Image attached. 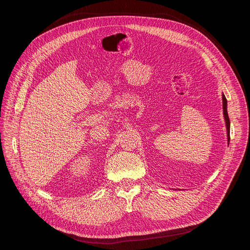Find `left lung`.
Returning <instances> with one entry per match:
<instances>
[{"instance_id": "8db88e82", "label": "left lung", "mask_w": 250, "mask_h": 250, "mask_svg": "<svg viewBox=\"0 0 250 250\" xmlns=\"http://www.w3.org/2000/svg\"><path fill=\"white\" fill-rule=\"evenodd\" d=\"M222 101H223V116L225 120V125H226V134H228V144L229 145V132H230V122H229V113H228V100L224 96L222 95Z\"/></svg>"}]
</instances>
